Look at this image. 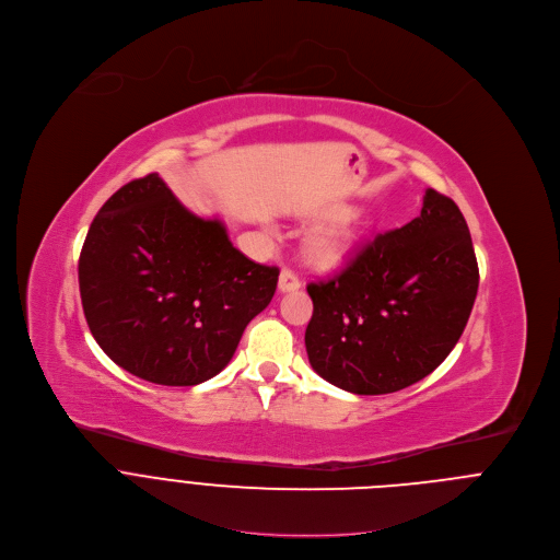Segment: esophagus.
<instances>
[{
    "instance_id": "obj_1",
    "label": "esophagus",
    "mask_w": 560,
    "mask_h": 560,
    "mask_svg": "<svg viewBox=\"0 0 560 560\" xmlns=\"http://www.w3.org/2000/svg\"><path fill=\"white\" fill-rule=\"evenodd\" d=\"M301 288V279L292 272V270H283L281 275H279V292H294V290H299Z\"/></svg>"
}]
</instances>
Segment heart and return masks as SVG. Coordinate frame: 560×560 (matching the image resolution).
Wrapping results in <instances>:
<instances>
[{
  "mask_svg": "<svg viewBox=\"0 0 560 560\" xmlns=\"http://www.w3.org/2000/svg\"><path fill=\"white\" fill-rule=\"evenodd\" d=\"M362 220L358 213H340L323 224H318L305 240V255L312 264L320 268L342 266L355 250L360 242Z\"/></svg>",
  "mask_w": 560,
  "mask_h": 560,
  "instance_id": "1",
  "label": "heart"
}]
</instances>
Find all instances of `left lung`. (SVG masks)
<instances>
[{
    "label": "left lung",
    "instance_id": "1",
    "mask_svg": "<svg viewBox=\"0 0 560 560\" xmlns=\"http://www.w3.org/2000/svg\"><path fill=\"white\" fill-rule=\"evenodd\" d=\"M480 272L458 205L428 189L421 215L375 235L329 281L310 283L312 369L353 395H388L428 377L471 316Z\"/></svg>",
    "mask_w": 560,
    "mask_h": 560
}]
</instances>
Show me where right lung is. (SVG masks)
Returning a JSON list of instances; mask_svg holds the SVG:
<instances>
[{"label":"right lung","instance_id":"right-lung-1","mask_svg":"<svg viewBox=\"0 0 560 560\" xmlns=\"http://www.w3.org/2000/svg\"><path fill=\"white\" fill-rule=\"evenodd\" d=\"M279 268L244 257L220 220L185 209L152 172L93 218L78 261L86 325L124 371L196 386L233 358L275 296Z\"/></svg>","mask_w":560,"mask_h":560}]
</instances>
